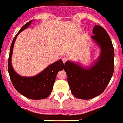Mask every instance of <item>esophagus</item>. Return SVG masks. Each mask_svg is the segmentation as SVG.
Listing matches in <instances>:
<instances>
[{
	"label": "esophagus",
	"instance_id": "obj_1",
	"mask_svg": "<svg viewBox=\"0 0 123 123\" xmlns=\"http://www.w3.org/2000/svg\"><path fill=\"white\" fill-rule=\"evenodd\" d=\"M68 60V59L67 58V57H63V58H62V61H63V62L64 63H65L67 62Z\"/></svg>",
	"mask_w": 123,
	"mask_h": 123
}]
</instances>
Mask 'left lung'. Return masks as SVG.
Returning a JSON list of instances; mask_svg holds the SVG:
<instances>
[{"label": "left lung", "instance_id": "left-lung-1", "mask_svg": "<svg viewBox=\"0 0 123 123\" xmlns=\"http://www.w3.org/2000/svg\"><path fill=\"white\" fill-rule=\"evenodd\" d=\"M92 38L100 45L101 55L93 67L84 69L69 61L65 64V72L71 93L76 98H93L105 91L114 71L113 45L108 34L102 26L95 25Z\"/></svg>", "mask_w": 123, "mask_h": 123}]
</instances>
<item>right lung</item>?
<instances>
[{
    "label": "right lung",
    "mask_w": 123,
    "mask_h": 123,
    "mask_svg": "<svg viewBox=\"0 0 123 123\" xmlns=\"http://www.w3.org/2000/svg\"><path fill=\"white\" fill-rule=\"evenodd\" d=\"M32 21L25 24L16 34L10 49L8 60V71L11 81L14 87L23 96L32 100H40L47 98L52 92L56 76L58 71L63 69L64 65L61 60L49 66L39 74L33 77H23L14 71L11 63L13 48L17 36L31 25Z\"/></svg>",
    "instance_id": "right-lung-1"
}]
</instances>
